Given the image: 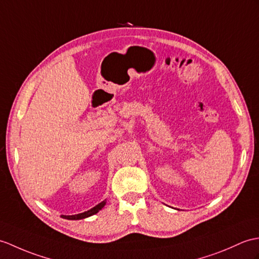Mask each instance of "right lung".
<instances>
[{
	"label": "right lung",
	"mask_w": 259,
	"mask_h": 259,
	"mask_svg": "<svg viewBox=\"0 0 259 259\" xmlns=\"http://www.w3.org/2000/svg\"><path fill=\"white\" fill-rule=\"evenodd\" d=\"M106 205V201H102L101 203H99L98 205H96L95 207H93L92 209H89V211L87 212H83V213H80V214H77V215H63V219H67V220H81V219H86L88 218V216H92L96 213H98L100 209L104 207Z\"/></svg>",
	"instance_id": "right-lung-1"
}]
</instances>
